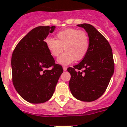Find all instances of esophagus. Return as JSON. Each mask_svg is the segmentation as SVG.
<instances>
[{
    "mask_svg": "<svg viewBox=\"0 0 127 127\" xmlns=\"http://www.w3.org/2000/svg\"><path fill=\"white\" fill-rule=\"evenodd\" d=\"M63 68L64 71H66L67 70V67L66 66H63Z\"/></svg>",
    "mask_w": 127,
    "mask_h": 127,
    "instance_id": "34e87169",
    "label": "esophagus"
}]
</instances>
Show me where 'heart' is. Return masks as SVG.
<instances>
[{
  "label": "heart",
  "mask_w": 127,
  "mask_h": 127,
  "mask_svg": "<svg viewBox=\"0 0 127 127\" xmlns=\"http://www.w3.org/2000/svg\"><path fill=\"white\" fill-rule=\"evenodd\" d=\"M57 39L47 37L45 44L50 54L54 57L65 51L57 59V63L61 65H68L75 59L82 60L89 50L90 39L88 34L83 30L67 28L57 33Z\"/></svg>",
  "instance_id": "1"
}]
</instances>
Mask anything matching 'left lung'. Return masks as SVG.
Instances as JSON below:
<instances>
[{
	"instance_id": "8db88e82",
	"label": "left lung",
	"mask_w": 127,
	"mask_h": 127,
	"mask_svg": "<svg viewBox=\"0 0 127 127\" xmlns=\"http://www.w3.org/2000/svg\"><path fill=\"white\" fill-rule=\"evenodd\" d=\"M77 26L88 33L90 48L81 63L67 69L71 75L69 87L77 99L91 102L104 94L114 74L112 50L108 40L93 26L82 24Z\"/></svg>"
}]
</instances>
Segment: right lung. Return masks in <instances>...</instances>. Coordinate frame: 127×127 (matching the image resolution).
<instances>
[{
    "label": "right lung",
    "mask_w": 127,
    "mask_h": 127,
    "mask_svg": "<svg viewBox=\"0 0 127 127\" xmlns=\"http://www.w3.org/2000/svg\"><path fill=\"white\" fill-rule=\"evenodd\" d=\"M55 26H38L28 33L13 52L11 72L15 90L26 101L42 103L55 91L63 67L55 63L44 40Z\"/></svg>",
    "instance_id": "obj_1"
}]
</instances>
